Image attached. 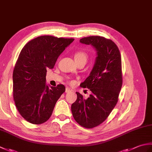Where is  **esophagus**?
<instances>
[{"instance_id": "1", "label": "esophagus", "mask_w": 152, "mask_h": 152, "mask_svg": "<svg viewBox=\"0 0 152 152\" xmlns=\"http://www.w3.org/2000/svg\"><path fill=\"white\" fill-rule=\"evenodd\" d=\"M71 91H72V90H71L70 88H66V89H65V92L66 93H69V92H70Z\"/></svg>"}]
</instances>
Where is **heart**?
<instances>
[{"instance_id": "heart-1", "label": "heart", "mask_w": 152, "mask_h": 152, "mask_svg": "<svg viewBox=\"0 0 152 152\" xmlns=\"http://www.w3.org/2000/svg\"><path fill=\"white\" fill-rule=\"evenodd\" d=\"M88 59V56L87 54L82 51H78L75 54H74V59H75L76 62H79L80 61H87Z\"/></svg>"}]
</instances>
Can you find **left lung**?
<instances>
[{
  "mask_svg": "<svg viewBox=\"0 0 152 152\" xmlns=\"http://www.w3.org/2000/svg\"><path fill=\"white\" fill-rule=\"evenodd\" d=\"M80 42L91 45L96 57L89 76L80 84L89 89L91 94L84 99L76 92L71 111L78 124L91 129L102 124L117 104L122 86L121 59L118 46L111 40L91 36L81 38Z\"/></svg>",
  "mask_w": 152,
  "mask_h": 152,
  "instance_id": "1",
  "label": "left lung"
}]
</instances>
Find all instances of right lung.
<instances>
[{"instance_id": "right-lung-1", "label": "right lung", "mask_w": 152, "mask_h": 152, "mask_svg": "<svg viewBox=\"0 0 152 152\" xmlns=\"http://www.w3.org/2000/svg\"><path fill=\"white\" fill-rule=\"evenodd\" d=\"M74 38L41 36L21 50L13 72V95L19 114L33 124L46 122L57 100L65 91L62 84H46L47 69H52L58 57Z\"/></svg>"}]
</instances>
